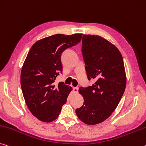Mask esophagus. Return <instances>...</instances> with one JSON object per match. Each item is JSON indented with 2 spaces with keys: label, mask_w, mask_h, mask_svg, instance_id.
Returning <instances> with one entry per match:
<instances>
[{
  "label": "esophagus",
  "mask_w": 146,
  "mask_h": 146,
  "mask_svg": "<svg viewBox=\"0 0 146 146\" xmlns=\"http://www.w3.org/2000/svg\"><path fill=\"white\" fill-rule=\"evenodd\" d=\"M73 91L75 93H78V87H75L73 88Z\"/></svg>",
  "instance_id": "obj_1"
}]
</instances>
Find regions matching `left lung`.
<instances>
[{
	"instance_id": "obj_1",
	"label": "left lung",
	"mask_w": 146,
	"mask_h": 146,
	"mask_svg": "<svg viewBox=\"0 0 146 146\" xmlns=\"http://www.w3.org/2000/svg\"><path fill=\"white\" fill-rule=\"evenodd\" d=\"M82 43L88 78L96 82L79 88L84 103L75 112L80 121L93 125L105 121L116 108L125 89L126 74L121 54L106 39L84 34Z\"/></svg>"
}]
</instances>
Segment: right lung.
<instances>
[{
    "label": "right lung",
    "instance_id": "obj_1",
    "mask_svg": "<svg viewBox=\"0 0 146 146\" xmlns=\"http://www.w3.org/2000/svg\"><path fill=\"white\" fill-rule=\"evenodd\" d=\"M82 34H55L32 45L22 67L21 86L25 103L34 116L43 122L56 119L72 88L55 79L62 72L61 54L80 42Z\"/></svg>",
    "mask_w": 146,
    "mask_h": 146
}]
</instances>
